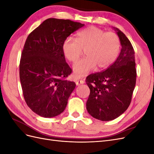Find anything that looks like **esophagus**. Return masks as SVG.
I'll list each match as a JSON object with an SVG mask.
<instances>
[{"label":"esophagus","instance_id":"1","mask_svg":"<svg viewBox=\"0 0 154 154\" xmlns=\"http://www.w3.org/2000/svg\"><path fill=\"white\" fill-rule=\"evenodd\" d=\"M84 83L85 82H84V81H83V80H77V81H76V85H80L81 84H83V83Z\"/></svg>","mask_w":154,"mask_h":154}]
</instances>
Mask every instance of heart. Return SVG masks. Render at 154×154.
I'll list each match as a JSON object with an SVG mask.
<instances>
[{
	"instance_id": "obj_1",
	"label": "heart",
	"mask_w": 154,
	"mask_h": 154,
	"mask_svg": "<svg viewBox=\"0 0 154 154\" xmlns=\"http://www.w3.org/2000/svg\"><path fill=\"white\" fill-rule=\"evenodd\" d=\"M64 57L69 61L76 62L85 51L86 57L73 66V76L80 78L92 71L109 67L117 59L121 42L117 34L90 26L76 34V40L68 37L62 44Z\"/></svg>"
}]
</instances>
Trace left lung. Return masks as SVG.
<instances>
[{"label": "left lung", "mask_w": 154, "mask_h": 154, "mask_svg": "<svg viewBox=\"0 0 154 154\" xmlns=\"http://www.w3.org/2000/svg\"><path fill=\"white\" fill-rule=\"evenodd\" d=\"M113 28L122 45L119 57L105 71L90 74L86 78L90 88L87 112L103 122L118 118L128 109L136 82L134 48L123 32Z\"/></svg>", "instance_id": "obj_1"}]
</instances>
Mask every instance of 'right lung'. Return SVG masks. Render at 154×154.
<instances>
[{
	"instance_id": "right-lung-1",
	"label": "right lung",
	"mask_w": 154,
	"mask_h": 154,
	"mask_svg": "<svg viewBox=\"0 0 154 154\" xmlns=\"http://www.w3.org/2000/svg\"><path fill=\"white\" fill-rule=\"evenodd\" d=\"M84 24L51 18L27 36L21 54L19 74L23 95L35 113L53 118L64 111L76 83L66 78L71 69L66 62L62 44Z\"/></svg>"
}]
</instances>
